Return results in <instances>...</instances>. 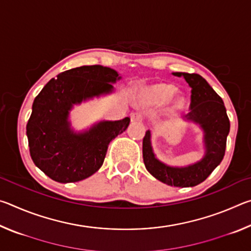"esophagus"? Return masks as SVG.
<instances>
[{"label": "esophagus", "instance_id": "34e87169", "mask_svg": "<svg viewBox=\"0 0 251 251\" xmlns=\"http://www.w3.org/2000/svg\"><path fill=\"white\" fill-rule=\"evenodd\" d=\"M144 114L142 112H133L130 114V120L133 122H142Z\"/></svg>", "mask_w": 251, "mask_h": 251}]
</instances>
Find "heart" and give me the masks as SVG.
Masks as SVG:
<instances>
[{
  "mask_svg": "<svg viewBox=\"0 0 251 251\" xmlns=\"http://www.w3.org/2000/svg\"><path fill=\"white\" fill-rule=\"evenodd\" d=\"M177 91L175 86L171 84H156L150 88V96L157 103H165L172 99ZM185 103L184 97L178 96L175 100V105L177 107H181Z\"/></svg>",
  "mask_w": 251,
  "mask_h": 251,
  "instance_id": "1",
  "label": "heart"
}]
</instances>
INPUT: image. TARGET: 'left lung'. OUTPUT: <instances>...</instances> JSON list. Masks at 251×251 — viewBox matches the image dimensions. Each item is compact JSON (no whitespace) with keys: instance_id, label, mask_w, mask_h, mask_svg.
I'll return each instance as SVG.
<instances>
[{"instance_id":"obj_1","label":"left lung","mask_w":251,"mask_h":251,"mask_svg":"<svg viewBox=\"0 0 251 251\" xmlns=\"http://www.w3.org/2000/svg\"><path fill=\"white\" fill-rule=\"evenodd\" d=\"M182 76L192 87L190 112L185 118L198 123L205 131L206 155L192 166L169 167L157 160L151 146V131L143 139V158L148 172L157 179L175 187H194L201 184L222 163L226 151L230 122L224 101L209 84L199 74L174 73Z\"/></svg>"}]
</instances>
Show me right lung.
<instances>
[{
	"mask_svg": "<svg viewBox=\"0 0 251 251\" xmlns=\"http://www.w3.org/2000/svg\"><path fill=\"white\" fill-rule=\"evenodd\" d=\"M120 78L109 67L80 66L58 74L35 97L26 134L34 164L45 175L58 182H75L100 168L109 143L126 130L130 118L100 122L75 134L67 117L74 104L112 92V83Z\"/></svg>",
	"mask_w": 251,
	"mask_h": 251,
	"instance_id": "add662e5",
	"label": "right lung"
}]
</instances>
